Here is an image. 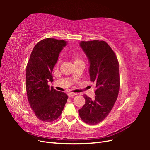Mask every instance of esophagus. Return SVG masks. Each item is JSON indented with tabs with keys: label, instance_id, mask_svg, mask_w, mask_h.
<instances>
[{
	"label": "esophagus",
	"instance_id": "34e87169",
	"mask_svg": "<svg viewBox=\"0 0 150 150\" xmlns=\"http://www.w3.org/2000/svg\"><path fill=\"white\" fill-rule=\"evenodd\" d=\"M77 94L76 93H69L68 94V96H69V98H71V97H72L74 96H76Z\"/></svg>",
	"mask_w": 150,
	"mask_h": 150
}]
</instances>
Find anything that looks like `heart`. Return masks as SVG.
Wrapping results in <instances>:
<instances>
[{
	"instance_id": "obj_1",
	"label": "heart",
	"mask_w": 150,
	"mask_h": 150,
	"mask_svg": "<svg viewBox=\"0 0 150 150\" xmlns=\"http://www.w3.org/2000/svg\"><path fill=\"white\" fill-rule=\"evenodd\" d=\"M74 62L76 61H80L78 58H77L76 57H74Z\"/></svg>"
}]
</instances>
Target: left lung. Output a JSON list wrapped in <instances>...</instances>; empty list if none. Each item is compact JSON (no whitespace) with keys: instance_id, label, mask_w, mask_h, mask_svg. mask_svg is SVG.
<instances>
[{"instance_id":"left-lung-1","label":"left lung","mask_w":150,"mask_h":150,"mask_svg":"<svg viewBox=\"0 0 150 150\" xmlns=\"http://www.w3.org/2000/svg\"><path fill=\"white\" fill-rule=\"evenodd\" d=\"M80 46L90 62V81L96 84L94 98L84 94L85 104L78 110L79 116L89 125L106 118L118 96L120 79L119 62L115 52L104 40L81 41Z\"/></svg>"}]
</instances>
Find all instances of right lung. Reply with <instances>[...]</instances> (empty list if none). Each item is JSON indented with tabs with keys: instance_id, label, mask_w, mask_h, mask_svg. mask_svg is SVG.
Here are the masks:
<instances>
[{
	"instance_id": "1",
	"label": "right lung",
	"mask_w": 150,
	"mask_h": 150,
	"mask_svg": "<svg viewBox=\"0 0 150 150\" xmlns=\"http://www.w3.org/2000/svg\"><path fill=\"white\" fill-rule=\"evenodd\" d=\"M64 40L46 38L34 46L26 67V91L32 110L38 118L44 122L58 119L67 102V95L49 88L52 82L54 67L61 50L66 45Z\"/></svg>"
}]
</instances>
